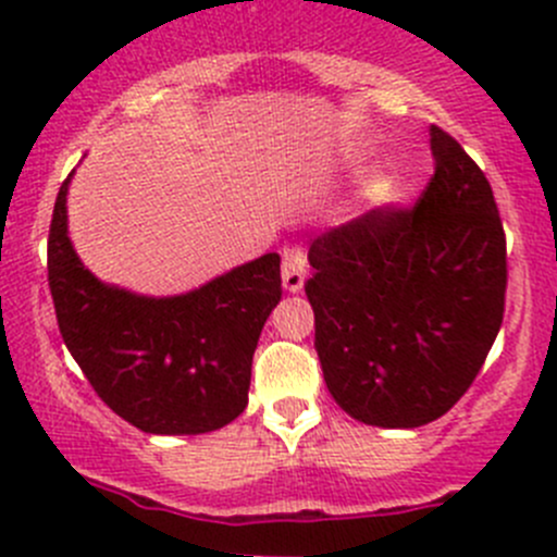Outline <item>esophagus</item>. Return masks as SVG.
<instances>
[{
    "label": "esophagus",
    "instance_id": "esophagus-1",
    "mask_svg": "<svg viewBox=\"0 0 557 557\" xmlns=\"http://www.w3.org/2000/svg\"><path fill=\"white\" fill-rule=\"evenodd\" d=\"M307 277V256L299 245H285L283 247V285L285 290L296 294L305 288Z\"/></svg>",
    "mask_w": 557,
    "mask_h": 557
}]
</instances>
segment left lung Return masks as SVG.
I'll return each instance as SVG.
<instances>
[{
	"instance_id": "1",
	"label": "left lung",
	"mask_w": 557,
	"mask_h": 557,
	"mask_svg": "<svg viewBox=\"0 0 557 557\" xmlns=\"http://www.w3.org/2000/svg\"><path fill=\"white\" fill-rule=\"evenodd\" d=\"M434 174L310 245L305 294L334 401L383 429L442 418L480 374L507 301V234L485 172L431 126Z\"/></svg>"
}]
</instances>
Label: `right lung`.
I'll return each instance as SVG.
<instances>
[{
	"instance_id": "add662e5",
	"label": "right lung",
	"mask_w": 557,
	"mask_h": 557,
	"mask_svg": "<svg viewBox=\"0 0 557 557\" xmlns=\"http://www.w3.org/2000/svg\"><path fill=\"white\" fill-rule=\"evenodd\" d=\"M66 185L48 234V285L66 350L97 396L145 434H207L245 412L252 352L283 296L267 252L170 299L99 283L66 237Z\"/></svg>"
}]
</instances>
